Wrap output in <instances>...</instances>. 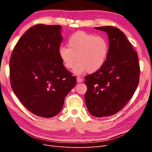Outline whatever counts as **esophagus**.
<instances>
[{
    "instance_id": "obj_1",
    "label": "esophagus",
    "mask_w": 152,
    "mask_h": 152,
    "mask_svg": "<svg viewBox=\"0 0 152 152\" xmlns=\"http://www.w3.org/2000/svg\"><path fill=\"white\" fill-rule=\"evenodd\" d=\"M77 82H82V81H83V79H82V78H80V77H77Z\"/></svg>"
}]
</instances>
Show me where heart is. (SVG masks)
<instances>
[{
	"label": "heart",
	"mask_w": 152,
	"mask_h": 152,
	"mask_svg": "<svg viewBox=\"0 0 152 152\" xmlns=\"http://www.w3.org/2000/svg\"><path fill=\"white\" fill-rule=\"evenodd\" d=\"M109 52L108 40L103 36H96L84 31H78L68 40V48L61 47L59 56L67 69L75 65L73 72L82 74L94 73L103 67Z\"/></svg>",
	"instance_id": "b5f03b06"
}]
</instances>
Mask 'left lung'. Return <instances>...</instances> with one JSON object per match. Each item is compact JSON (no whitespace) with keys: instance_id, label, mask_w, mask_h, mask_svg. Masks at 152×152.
Segmentation results:
<instances>
[{"instance_id":"1","label":"left lung","mask_w":152,"mask_h":152,"mask_svg":"<svg viewBox=\"0 0 152 152\" xmlns=\"http://www.w3.org/2000/svg\"><path fill=\"white\" fill-rule=\"evenodd\" d=\"M107 32L109 52L103 67L85 77V102L89 112L103 117L117 113L129 102L140 81L137 53L123 32L114 26L95 27Z\"/></svg>"}]
</instances>
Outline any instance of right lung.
I'll use <instances>...</instances> for the list:
<instances>
[{
  "label": "right lung",
  "instance_id": "obj_1",
  "mask_svg": "<svg viewBox=\"0 0 152 152\" xmlns=\"http://www.w3.org/2000/svg\"><path fill=\"white\" fill-rule=\"evenodd\" d=\"M60 25L31 26L13 49L10 61L12 89L36 115L50 118L61 111L66 96L76 84L59 56Z\"/></svg>",
  "mask_w": 152,
  "mask_h": 152
}]
</instances>
